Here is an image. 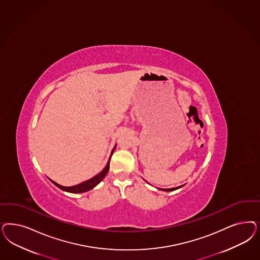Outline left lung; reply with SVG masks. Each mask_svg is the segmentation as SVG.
<instances>
[{"label":"left lung","instance_id":"1","mask_svg":"<svg viewBox=\"0 0 260 260\" xmlns=\"http://www.w3.org/2000/svg\"><path fill=\"white\" fill-rule=\"evenodd\" d=\"M182 186V185H181ZM181 186H178V187H173V188H164L161 190H165V191H172V190H175L177 188H180Z\"/></svg>","mask_w":260,"mask_h":260}]
</instances>
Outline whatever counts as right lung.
I'll use <instances>...</instances> for the list:
<instances>
[{
	"instance_id": "obj_1",
	"label": "right lung",
	"mask_w": 260,
	"mask_h": 260,
	"mask_svg": "<svg viewBox=\"0 0 260 260\" xmlns=\"http://www.w3.org/2000/svg\"><path fill=\"white\" fill-rule=\"evenodd\" d=\"M115 148H116V146H115ZM115 148L112 151V154H113V152L115 150ZM112 154H111V156H112ZM110 159H111V158H110L109 160H108L106 167L104 168V169L101 171L100 174L95 175V176L92 178V179H90V180H88V181H86V182H83V183H81V184H76V185H74V186H63V185L56 184L55 182H53V181H51V180H50V181H51L53 184H55L57 187H59L60 189H62V190H64V191H68V192L81 193L88 191V190L93 188L96 184H100L101 181L104 179V177L106 176V174H107L108 171H109Z\"/></svg>"
}]
</instances>
